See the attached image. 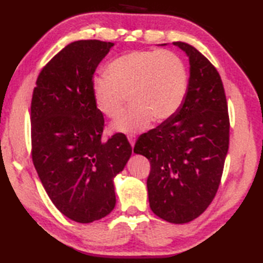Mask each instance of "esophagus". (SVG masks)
Instances as JSON below:
<instances>
[{
  "instance_id": "1",
  "label": "esophagus",
  "mask_w": 263,
  "mask_h": 263,
  "mask_svg": "<svg viewBox=\"0 0 263 263\" xmlns=\"http://www.w3.org/2000/svg\"><path fill=\"white\" fill-rule=\"evenodd\" d=\"M127 140H128V142H130L132 148L135 147V142H136V137L135 136H127Z\"/></svg>"
}]
</instances>
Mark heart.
<instances>
[{
    "label": "heart",
    "instance_id": "b5f03b06",
    "mask_svg": "<svg viewBox=\"0 0 263 263\" xmlns=\"http://www.w3.org/2000/svg\"><path fill=\"white\" fill-rule=\"evenodd\" d=\"M92 97L97 109L108 119H116L130 107L111 128L137 133L150 122L166 121L180 109L187 90V70L180 55L164 49L132 51L117 58L106 69V77L93 80Z\"/></svg>",
    "mask_w": 263,
    "mask_h": 263
}]
</instances>
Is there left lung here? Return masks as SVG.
<instances>
[{
    "label": "left lung",
    "mask_w": 263,
    "mask_h": 263,
    "mask_svg": "<svg viewBox=\"0 0 263 263\" xmlns=\"http://www.w3.org/2000/svg\"><path fill=\"white\" fill-rule=\"evenodd\" d=\"M173 44L190 60L185 98L171 119L138 138L133 152L150 161L147 187L154 214L185 224L208 208L219 187L230 144V116L217 69L193 46Z\"/></svg>",
    "instance_id": "1"
}]
</instances>
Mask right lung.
I'll return each instance as SVG.
<instances>
[{
  "mask_svg": "<svg viewBox=\"0 0 263 263\" xmlns=\"http://www.w3.org/2000/svg\"><path fill=\"white\" fill-rule=\"evenodd\" d=\"M113 45L69 44L42 69L31 98L33 166L58 210L81 224L114 209L113 180L132 154L123 133L102 140L105 121L92 97L95 70Z\"/></svg>",
  "mask_w": 263,
  "mask_h": 263,
  "instance_id": "right-lung-1",
  "label": "right lung"
}]
</instances>
